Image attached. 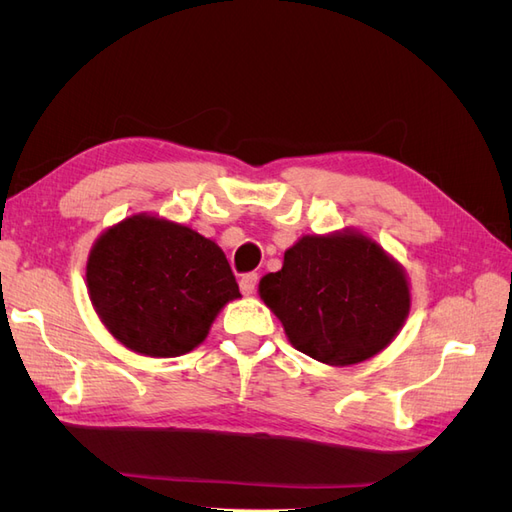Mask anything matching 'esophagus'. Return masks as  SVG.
Here are the masks:
<instances>
[{"label": "esophagus", "instance_id": "obj_1", "mask_svg": "<svg viewBox=\"0 0 512 512\" xmlns=\"http://www.w3.org/2000/svg\"><path fill=\"white\" fill-rule=\"evenodd\" d=\"M256 284H258V275L256 273H245L241 280H239V288H241V292L245 294V297H250V294H254Z\"/></svg>", "mask_w": 512, "mask_h": 512}]
</instances>
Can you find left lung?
<instances>
[{
    "mask_svg": "<svg viewBox=\"0 0 512 512\" xmlns=\"http://www.w3.org/2000/svg\"><path fill=\"white\" fill-rule=\"evenodd\" d=\"M260 299L290 344L327 365H354L393 342L410 312L406 273L359 232L307 235L284 267L260 280Z\"/></svg>",
    "mask_w": 512,
    "mask_h": 512,
    "instance_id": "1",
    "label": "left lung"
}]
</instances>
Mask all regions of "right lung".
Instances as JSON below:
<instances>
[{
  "instance_id": "add662e5",
  "label": "right lung",
  "mask_w": 512,
  "mask_h": 512,
  "mask_svg": "<svg viewBox=\"0 0 512 512\" xmlns=\"http://www.w3.org/2000/svg\"><path fill=\"white\" fill-rule=\"evenodd\" d=\"M87 288L104 327L147 356L194 350L220 309L241 297L218 245L145 213L102 232L89 252Z\"/></svg>"
}]
</instances>
